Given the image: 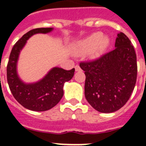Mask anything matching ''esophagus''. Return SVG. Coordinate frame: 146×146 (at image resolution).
Returning a JSON list of instances; mask_svg holds the SVG:
<instances>
[{
    "mask_svg": "<svg viewBox=\"0 0 146 146\" xmlns=\"http://www.w3.org/2000/svg\"><path fill=\"white\" fill-rule=\"evenodd\" d=\"M75 70L76 71H80L81 70V68H80V66L78 65V64H76L75 66Z\"/></svg>",
    "mask_w": 146,
    "mask_h": 146,
    "instance_id": "esophagus-1",
    "label": "esophagus"
}]
</instances>
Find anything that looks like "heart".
I'll return each mask as SVG.
<instances>
[{
	"instance_id": "b5f03b06",
	"label": "heart",
	"mask_w": 146,
	"mask_h": 146,
	"mask_svg": "<svg viewBox=\"0 0 146 146\" xmlns=\"http://www.w3.org/2000/svg\"><path fill=\"white\" fill-rule=\"evenodd\" d=\"M108 44V41L104 39V35L102 33H96L83 40L80 44L81 50H90L97 47L98 51L102 50Z\"/></svg>"
}]
</instances>
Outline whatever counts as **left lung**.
<instances>
[{
	"label": "left lung",
	"instance_id": "8db88e82",
	"mask_svg": "<svg viewBox=\"0 0 146 146\" xmlns=\"http://www.w3.org/2000/svg\"><path fill=\"white\" fill-rule=\"evenodd\" d=\"M115 47L96 59L80 63L86 75V98L102 113L121 108L129 99L136 82V54L130 40L124 33H119Z\"/></svg>",
	"mask_w": 146,
	"mask_h": 146
}]
</instances>
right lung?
Returning <instances> with one entry per match:
<instances>
[{"label": "right lung", "instance_id": "obj_1", "mask_svg": "<svg viewBox=\"0 0 146 146\" xmlns=\"http://www.w3.org/2000/svg\"><path fill=\"white\" fill-rule=\"evenodd\" d=\"M51 30V28L34 29L23 35L13 47L7 66V79L11 93L22 106L31 111H44L54 108L64 96V82L70 80L75 72L74 68L65 70L54 67L41 81L33 84H25L18 77L17 62L26 40L34 34Z\"/></svg>", "mask_w": 146, "mask_h": 146}]
</instances>
